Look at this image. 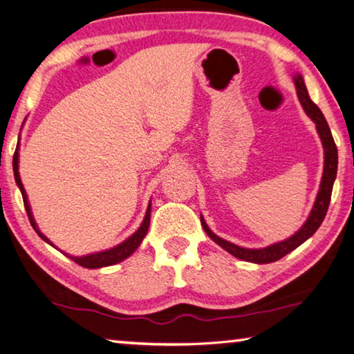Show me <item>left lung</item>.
<instances>
[{
    "instance_id": "1",
    "label": "left lung",
    "mask_w": 354,
    "mask_h": 354,
    "mask_svg": "<svg viewBox=\"0 0 354 354\" xmlns=\"http://www.w3.org/2000/svg\"><path fill=\"white\" fill-rule=\"evenodd\" d=\"M293 81H295L299 103H301L304 112L308 113V117L315 123L317 133H319L323 149H325V165H323V176H322L320 189H319V194H317L314 207L309 214L306 223L299 227V230L292 237L286 239V241H283V242L273 243V245H270V247H266V248L251 250V248H242V247H239V245L223 241L221 237L215 236L214 232L209 230V226L206 225V221L201 215V226H203V230L206 231V234L211 237L215 243L220 245L221 248L226 250L227 253H231L232 256H236V257H239V259L247 261V262L270 263V262L281 259V257L289 254L290 251L298 248L299 245H301L303 242H306L308 239L313 236L317 230H319L323 218H325V215L328 212L329 201H331L334 179H335V175H337V147H335L331 129H329V127H328L325 115H323L322 111L319 109V106H317L314 101L309 98V93H308L306 86H304L303 76L295 75Z\"/></svg>"
}]
</instances>
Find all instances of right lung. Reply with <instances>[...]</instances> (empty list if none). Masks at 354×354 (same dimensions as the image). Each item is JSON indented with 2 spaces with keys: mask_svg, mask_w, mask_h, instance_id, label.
Instances as JSON below:
<instances>
[{
  "mask_svg": "<svg viewBox=\"0 0 354 354\" xmlns=\"http://www.w3.org/2000/svg\"><path fill=\"white\" fill-rule=\"evenodd\" d=\"M12 165H14V176H15V183L19 185V189L23 195V203H25V209H26V214L29 217V221H31V225L34 227V231L37 232V234L44 239L45 242H48L50 245H53L48 239L41 234L40 230L37 227V223L34 221L32 217V212H31V206H29L28 203V196H26V192L25 187H23L21 184V179H20V173H19V147H17L15 153H14V160H12ZM149 215H151V203L148 205L147 209V214H145V218H143L142 225L139 230H137L133 236L128 237L127 241L122 242L117 247H113L111 250H106V251H100V253H92V254H87V256H70L67 254L71 261H75L76 263H80L81 267H86V268H101V267H107V266H113V263H118L122 262L123 259H127L131 254L134 253V251L139 248V245L142 243L143 237L147 236L148 232V227H149ZM55 247V245H53Z\"/></svg>",
  "mask_w": 354,
  "mask_h": 354,
  "instance_id": "obj_1",
  "label": "right lung"
}]
</instances>
